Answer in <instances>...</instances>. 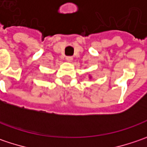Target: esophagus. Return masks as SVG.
Returning <instances> with one entry per match:
<instances>
[{"instance_id": "1", "label": "esophagus", "mask_w": 147, "mask_h": 147, "mask_svg": "<svg viewBox=\"0 0 147 147\" xmlns=\"http://www.w3.org/2000/svg\"><path fill=\"white\" fill-rule=\"evenodd\" d=\"M66 59H67V61H72L73 57H71V56H68V57H66Z\"/></svg>"}]
</instances>
